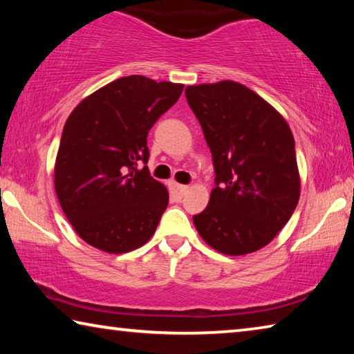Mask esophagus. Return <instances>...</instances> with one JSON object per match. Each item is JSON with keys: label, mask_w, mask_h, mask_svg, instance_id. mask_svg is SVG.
<instances>
[{"label": "esophagus", "mask_w": 354, "mask_h": 354, "mask_svg": "<svg viewBox=\"0 0 354 354\" xmlns=\"http://www.w3.org/2000/svg\"><path fill=\"white\" fill-rule=\"evenodd\" d=\"M185 192H187V185H183V184H178V183H170V194H171L173 200H175V201H181L183 196L185 195Z\"/></svg>", "instance_id": "obj_1"}]
</instances>
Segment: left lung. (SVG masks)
<instances>
[{
	"instance_id": "1",
	"label": "left lung",
	"mask_w": 354,
	"mask_h": 354,
	"mask_svg": "<svg viewBox=\"0 0 354 354\" xmlns=\"http://www.w3.org/2000/svg\"><path fill=\"white\" fill-rule=\"evenodd\" d=\"M211 148L215 187L194 215L209 247L242 256L270 243L299 200L295 140L284 117L234 81L185 87Z\"/></svg>"
}]
</instances>
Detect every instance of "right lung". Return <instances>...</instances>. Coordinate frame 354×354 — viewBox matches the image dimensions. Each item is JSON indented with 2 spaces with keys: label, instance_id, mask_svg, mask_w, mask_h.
Returning a JSON list of instances; mask_svg holds the SVG:
<instances>
[{
  "label": "right lung",
  "instance_id": "right-lung-1",
  "mask_svg": "<svg viewBox=\"0 0 354 354\" xmlns=\"http://www.w3.org/2000/svg\"><path fill=\"white\" fill-rule=\"evenodd\" d=\"M183 88L124 76L88 95L70 113L56 156L55 189L65 217L86 243L120 254L154 234L169 190L137 162H148V131Z\"/></svg>",
  "mask_w": 354,
  "mask_h": 354
}]
</instances>
